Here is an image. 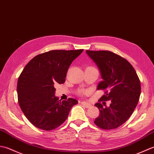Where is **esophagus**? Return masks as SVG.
<instances>
[{
    "instance_id": "34e87169",
    "label": "esophagus",
    "mask_w": 154,
    "mask_h": 154,
    "mask_svg": "<svg viewBox=\"0 0 154 154\" xmlns=\"http://www.w3.org/2000/svg\"><path fill=\"white\" fill-rule=\"evenodd\" d=\"M81 104L83 105V106H84V107H86V108H90V106H92V104H91V103H88V102H84V101L82 102H81Z\"/></svg>"
}]
</instances>
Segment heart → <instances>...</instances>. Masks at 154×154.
Masks as SVG:
<instances>
[{
    "label": "heart",
    "instance_id": "obj_1",
    "mask_svg": "<svg viewBox=\"0 0 154 154\" xmlns=\"http://www.w3.org/2000/svg\"><path fill=\"white\" fill-rule=\"evenodd\" d=\"M80 93H83V92H82V91H81V92H80Z\"/></svg>",
    "mask_w": 154,
    "mask_h": 154
}]
</instances>
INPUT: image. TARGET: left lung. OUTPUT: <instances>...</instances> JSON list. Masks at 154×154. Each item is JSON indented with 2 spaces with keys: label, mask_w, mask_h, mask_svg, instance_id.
<instances>
[{
  "label": "left lung",
  "mask_w": 154,
  "mask_h": 154,
  "mask_svg": "<svg viewBox=\"0 0 154 154\" xmlns=\"http://www.w3.org/2000/svg\"><path fill=\"white\" fill-rule=\"evenodd\" d=\"M86 52L101 75L97 90H106L100 100L111 102L108 107L96 103L100 115L94 123L102 129H115L128 120L136 107L141 92L139 78L130 62L120 56L108 51Z\"/></svg>",
  "instance_id": "8db88e82"
}]
</instances>
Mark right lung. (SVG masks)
Masks as SVG:
<instances>
[{
    "label": "right lung",
    "mask_w": 154,
    "mask_h": 154,
    "mask_svg": "<svg viewBox=\"0 0 154 154\" xmlns=\"http://www.w3.org/2000/svg\"><path fill=\"white\" fill-rule=\"evenodd\" d=\"M84 50L51 51L36 56L18 80V103L25 116L41 130H54L66 120L76 100H59L55 86L63 84L72 62Z\"/></svg>",
    "instance_id": "1"
}]
</instances>
